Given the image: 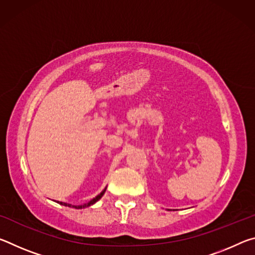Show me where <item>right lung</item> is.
Segmentation results:
<instances>
[{
  "mask_svg": "<svg viewBox=\"0 0 255 255\" xmlns=\"http://www.w3.org/2000/svg\"><path fill=\"white\" fill-rule=\"evenodd\" d=\"M107 189V188H106ZM106 189L103 190V191L100 193V195H98L96 198H93V199L91 200V201H89L88 204H84V205H80V206H73V205H71V204H65V202H59L60 205H63V206H67V207H73V208H76V209H81V208H85V207H89V206H91V205H93L94 202H97L99 199H100V198L105 195V192H106Z\"/></svg>",
  "mask_w": 255,
  "mask_h": 255,
  "instance_id": "right-lung-1",
  "label": "right lung"
}]
</instances>
